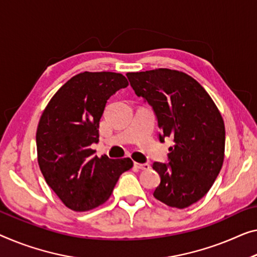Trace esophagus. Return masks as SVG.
I'll use <instances>...</instances> for the list:
<instances>
[{
	"label": "esophagus",
	"mask_w": 257,
	"mask_h": 257,
	"mask_svg": "<svg viewBox=\"0 0 257 257\" xmlns=\"http://www.w3.org/2000/svg\"><path fill=\"white\" fill-rule=\"evenodd\" d=\"M134 166L139 170H149L150 168V165L149 164H139V163H134Z\"/></svg>",
	"instance_id": "obj_1"
}]
</instances>
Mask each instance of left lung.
<instances>
[{
    "instance_id": "8db88e82",
    "label": "left lung",
    "mask_w": 257,
    "mask_h": 257,
    "mask_svg": "<svg viewBox=\"0 0 257 257\" xmlns=\"http://www.w3.org/2000/svg\"><path fill=\"white\" fill-rule=\"evenodd\" d=\"M137 97L152 107L159 141L173 139L168 163L155 162L160 177L153 196L172 208L185 209L208 193L221 170L225 125L217 106L201 84L171 69L128 72Z\"/></svg>"
}]
</instances>
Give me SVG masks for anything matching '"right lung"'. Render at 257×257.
<instances>
[{
    "instance_id": "1",
    "label": "right lung",
    "mask_w": 257,
    "mask_h": 257,
    "mask_svg": "<svg viewBox=\"0 0 257 257\" xmlns=\"http://www.w3.org/2000/svg\"><path fill=\"white\" fill-rule=\"evenodd\" d=\"M128 86L116 72H82L70 78L46 107L37 129L38 163L47 185L66 206L87 211L108 200L130 158H98L99 121L106 102Z\"/></svg>"
}]
</instances>
